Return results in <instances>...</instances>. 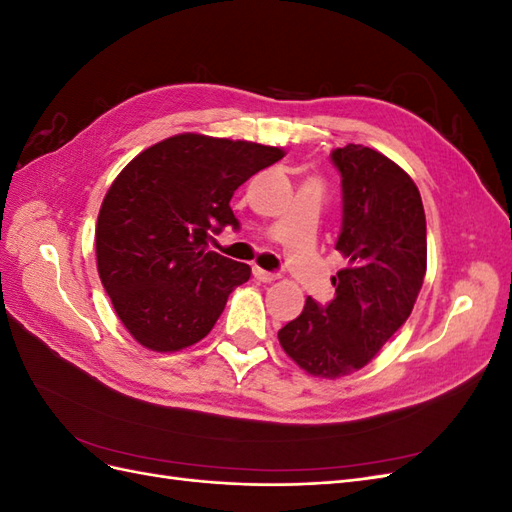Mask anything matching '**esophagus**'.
Instances as JSON below:
<instances>
[{
    "mask_svg": "<svg viewBox=\"0 0 512 512\" xmlns=\"http://www.w3.org/2000/svg\"><path fill=\"white\" fill-rule=\"evenodd\" d=\"M254 277L258 282H275L277 277V273H271V271H265V269H260V267H254Z\"/></svg>",
    "mask_w": 512,
    "mask_h": 512,
    "instance_id": "esophagus-1",
    "label": "esophagus"
}]
</instances>
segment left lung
Segmentation results:
<instances>
[{"label":"left lung","instance_id":"left-lung-1","mask_svg":"<svg viewBox=\"0 0 512 512\" xmlns=\"http://www.w3.org/2000/svg\"><path fill=\"white\" fill-rule=\"evenodd\" d=\"M342 175V230L335 250L346 269L331 282L335 297L305 301L299 318L277 333L307 374L339 378L365 367L404 327L427 269L423 200L406 170L376 149L331 151Z\"/></svg>","mask_w":512,"mask_h":512}]
</instances>
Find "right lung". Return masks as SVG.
Returning a JSON list of instances; mask_svg holds the SVG:
<instances>
[{
	"label": "right lung",
	"instance_id": "add662e5",
	"mask_svg": "<svg viewBox=\"0 0 512 512\" xmlns=\"http://www.w3.org/2000/svg\"><path fill=\"white\" fill-rule=\"evenodd\" d=\"M282 158L277 147L179 134L121 170L98 215L96 256L102 286L138 344L175 352L213 329L252 269L209 252V241L226 226L239 230L232 194Z\"/></svg>",
	"mask_w": 512,
	"mask_h": 512
}]
</instances>
